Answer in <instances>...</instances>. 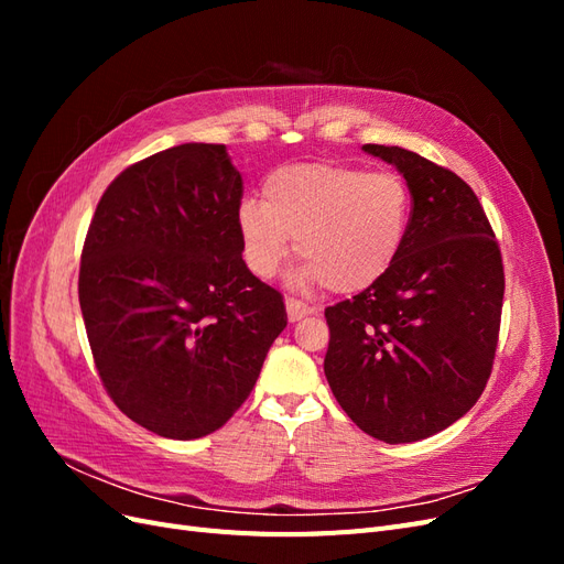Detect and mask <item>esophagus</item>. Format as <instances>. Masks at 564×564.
Listing matches in <instances>:
<instances>
[{"mask_svg": "<svg viewBox=\"0 0 564 564\" xmlns=\"http://www.w3.org/2000/svg\"><path fill=\"white\" fill-rule=\"evenodd\" d=\"M311 313H315V308H311L308 303H303L299 299H286V317H289V322H299V319H303L305 315H311Z\"/></svg>", "mask_w": 564, "mask_h": 564, "instance_id": "obj_1", "label": "esophagus"}]
</instances>
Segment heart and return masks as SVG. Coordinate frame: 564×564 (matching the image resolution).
Returning a JSON list of instances; mask_svg holds the SVG:
<instances>
[{
  "instance_id": "obj_1",
  "label": "heart",
  "mask_w": 564,
  "mask_h": 564,
  "mask_svg": "<svg viewBox=\"0 0 564 564\" xmlns=\"http://www.w3.org/2000/svg\"><path fill=\"white\" fill-rule=\"evenodd\" d=\"M409 212V187L398 174H367L332 162L292 164L265 178L263 202L242 199L237 232L256 278L275 275L294 237L305 261L294 275L296 284L357 294L398 261Z\"/></svg>"
}]
</instances>
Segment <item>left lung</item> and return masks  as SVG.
Instances as JSON below:
<instances>
[{
  "label": "left lung",
  "mask_w": 564,
  "mask_h": 564,
  "mask_svg": "<svg viewBox=\"0 0 564 564\" xmlns=\"http://www.w3.org/2000/svg\"><path fill=\"white\" fill-rule=\"evenodd\" d=\"M365 152L398 166L412 214L386 275L324 311V373L355 425L400 445L445 431L482 395L499 344L503 263L464 178L398 145L367 143Z\"/></svg>",
  "instance_id": "8db88e82"
}]
</instances>
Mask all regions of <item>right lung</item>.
Instances as JSON below:
<instances>
[{
	"instance_id": "right-lung-1",
	"label": "right lung",
	"mask_w": 564,
	"mask_h": 564,
	"mask_svg": "<svg viewBox=\"0 0 564 564\" xmlns=\"http://www.w3.org/2000/svg\"><path fill=\"white\" fill-rule=\"evenodd\" d=\"M242 193L226 145L183 143L127 166L84 240L79 305L98 377L119 412L162 437L218 431L286 327L282 294L242 261Z\"/></svg>"
}]
</instances>
